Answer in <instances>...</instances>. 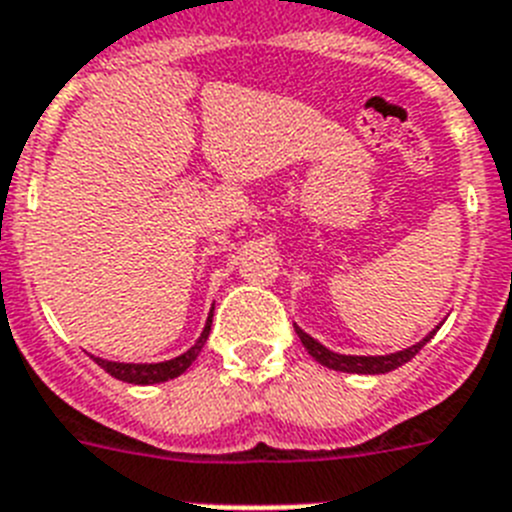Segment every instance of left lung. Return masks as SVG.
<instances>
[{"label":"left lung","mask_w":512,"mask_h":512,"mask_svg":"<svg viewBox=\"0 0 512 512\" xmlns=\"http://www.w3.org/2000/svg\"><path fill=\"white\" fill-rule=\"evenodd\" d=\"M435 330H438V327H435ZM435 330L430 332L425 340H420L417 345H412V348L399 350V353H391V355H337V353H332V350L324 348V345H319L314 337H309L304 330H299V327H296V335H299V340L304 342V348L309 350L311 358H314L317 363H322V366L332 368V371L386 373V371H394V368L404 366L407 361H412V358H415V355L422 350V345H425V342L435 335Z\"/></svg>","instance_id":"1"}]
</instances>
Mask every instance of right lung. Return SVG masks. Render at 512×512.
<instances>
[{
  "label": "right lung",
  "mask_w": 512,
  "mask_h": 512,
  "mask_svg": "<svg viewBox=\"0 0 512 512\" xmlns=\"http://www.w3.org/2000/svg\"><path fill=\"white\" fill-rule=\"evenodd\" d=\"M211 317H213V311L208 314L206 327H203L201 337H198V342H195L193 348H190L188 353H182V355H177V358H172V361H164V363H113V361H102V358H95V363L100 368H105L110 376H115V379H121V381H128V384H159V381L175 379V376H180L182 371H188L190 363L198 358V353H201L203 345H206L208 332H211Z\"/></svg>",
  "instance_id": "1"
}]
</instances>
